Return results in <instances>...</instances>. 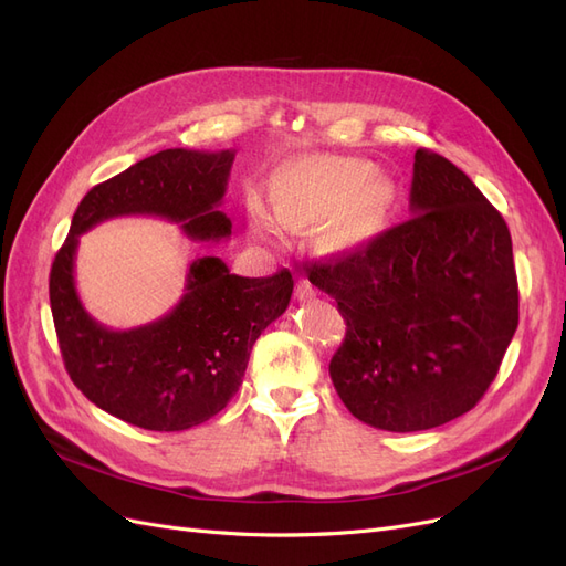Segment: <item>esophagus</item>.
<instances>
[{"mask_svg": "<svg viewBox=\"0 0 566 566\" xmlns=\"http://www.w3.org/2000/svg\"><path fill=\"white\" fill-rule=\"evenodd\" d=\"M317 296V289L308 280H298L296 282V298L298 301H311Z\"/></svg>", "mask_w": 566, "mask_h": 566, "instance_id": "esophagus-1", "label": "esophagus"}]
</instances>
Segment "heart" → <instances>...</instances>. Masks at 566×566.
<instances>
[{"label": "heart", "mask_w": 566, "mask_h": 566, "mask_svg": "<svg viewBox=\"0 0 566 566\" xmlns=\"http://www.w3.org/2000/svg\"><path fill=\"white\" fill-rule=\"evenodd\" d=\"M272 206L286 230L332 220L327 239L334 247H346L373 232L384 213L386 187L375 177V168L363 160L305 156L280 172ZM253 222L261 232L270 230L261 208L253 211Z\"/></svg>", "instance_id": "1"}]
</instances>
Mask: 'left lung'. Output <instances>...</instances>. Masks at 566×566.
Listing matches in <instances>:
<instances>
[{"instance_id":"obj_1","label":"left lung","mask_w":566,"mask_h":566,"mask_svg":"<svg viewBox=\"0 0 566 566\" xmlns=\"http://www.w3.org/2000/svg\"><path fill=\"white\" fill-rule=\"evenodd\" d=\"M346 319L329 363L353 417L424 431L470 412L520 322L510 230L448 158L415 151L410 220L327 263L303 268Z\"/></svg>"}]
</instances>
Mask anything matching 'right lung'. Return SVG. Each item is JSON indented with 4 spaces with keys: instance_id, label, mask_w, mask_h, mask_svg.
<instances>
[{
    "instance_id": "1",
    "label": "right lung",
    "mask_w": 566,
    "mask_h": 566,
    "mask_svg": "<svg viewBox=\"0 0 566 566\" xmlns=\"http://www.w3.org/2000/svg\"><path fill=\"white\" fill-rule=\"evenodd\" d=\"M234 151L166 149L92 187L54 258L50 301L59 348L73 384L96 408L149 431H182L218 415L244 379L255 338L292 301V272L239 277L218 255L189 265L180 303L149 325L111 329L75 289L80 234L111 218L180 222L193 241H222V206Z\"/></svg>"
}]
</instances>
